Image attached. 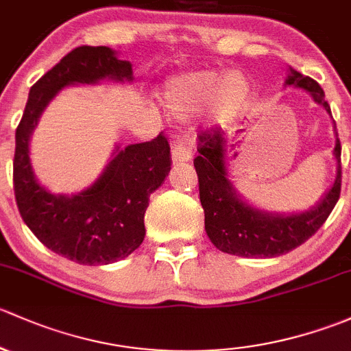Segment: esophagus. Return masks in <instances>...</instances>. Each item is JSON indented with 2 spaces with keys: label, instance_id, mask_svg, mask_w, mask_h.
Wrapping results in <instances>:
<instances>
[{
  "label": "esophagus",
  "instance_id": "esophagus-1",
  "mask_svg": "<svg viewBox=\"0 0 351 351\" xmlns=\"http://www.w3.org/2000/svg\"><path fill=\"white\" fill-rule=\"evenodd\" d=\"M193 157V150H191L189 143H187L186 136H179L174 142V149H172V162L180 164V162H189Z\"/></svg>",
  "mask_w": 351,
  "mask_h": 351
}]
</instances>
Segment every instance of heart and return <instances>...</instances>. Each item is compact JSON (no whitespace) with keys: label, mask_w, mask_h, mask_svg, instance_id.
<instances>
[{"label":"heart","mask_w":351,"mask_h":351,"mask_svg":"<svg viewBox=\"0 0 351 351\" xmlns=\"http://www.w3.org/2000/svg\"><path fill=\"white\" fill-rule=\"evenodd\" d=\"M252 88L241 74L191 72L169 79L162 89L165 108L177 118H189L213 103L216 120L228 125L247 111Z\"/></svg>","instance_id":"b5f03b06"}]
</instances>
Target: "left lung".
Wrapping results in <instances>:
<instances>
[{
  "instance_id": "1",
  "label": "left lung",
  "mask_w": 351,
  "mask_h": 351,
  "mask_svg": "<svg viewBox=\"0 0 351 351\" xmlns=\"http://www.w3.org/2000/svg\"><path fill=\"white\" fill-rule=\"evenodd\" d=\"M285 84L306 89L316 103L323 104L324 110L331 113L330 104L324 99V91L314 79L291 69ZM225 145L226 140L221 128L216 126L206 130L197 135L199 155L194 158L199 180V199L204 209L206 233L218 250L238 256L270 258L298 248L323 226L338 202L341 191V145L338 138L335 147L338 174L333 187L316 208L291 216L258 211L237 196L226 177Z\"/></svg>"
}]
</instances>
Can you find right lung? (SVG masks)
<instances>
[{"label":"right lung","instance_id":"right-lung-1","mask_svg":"<svg viewBox=\"0 0 351 351\" xmlns=\"http://www.w3.org/2000/svg\"><path fill=\"white\" fill-rule=\"evenodd\" d=\"M132 77V64L117 59L110 47H77L32 86L16 126L13 189L18 211L47 248L82 265L118 262L142 245L149 197L172 165L167 136L160 132L150 142L120 150L103 176L74 196H53L37 182L28 140L42 111L62 88Z\"/></svg>","mask_w":351,"mask_h":351}]
</instances>
